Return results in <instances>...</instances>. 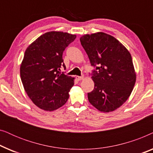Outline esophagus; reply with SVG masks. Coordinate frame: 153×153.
Masks as SVG:
<instances>
[{
	"label": "esophagus",
	"instance_id": "1",
	"mask_svg": "<svg viewBox=\"0 0 153 153\" xmlns=\"http://www.w3.org/2000/svg\"><path fill=\"white\" fill-rule=\"evenodd\" d=\"M76 78L78 79L79 81H81V80H82V79H83V78H84V77H83V76H76Z\"/></svg>",
	"mask_w": 153,
	"mask_h": 153
}]
</instances>
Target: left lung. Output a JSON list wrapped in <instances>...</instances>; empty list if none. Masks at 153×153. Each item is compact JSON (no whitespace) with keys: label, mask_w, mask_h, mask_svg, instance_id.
Returning a JSON list of instances; mask_svg holds the SVG:
<instances>
[{"label":"left lung","mask_w":153,"mask_h":153,"mask_svg":"<svg viewBox=\"0 0 153 153\" xmlns=\"http://www.w3.org/2000/svg\"><path fill=\"white\" fill-rule=\"evenodd\" d=\"M81 44L95 67L93 91L88 101L102 112H111L128 99L136 82L132 58L126 48L111 35L99 32L84 35Z\"/></svg>","instance_id":"obj_1"}]
</instances>
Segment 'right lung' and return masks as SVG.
<instances>
[{"label": "right lung", "instance_id": "obj_1", "mask_svg": "<svg viewBox=\"0 0 153 153\" xmlns=\"http://www.w3.org/2000/svg\"><path fill=\"white\" fill-rule=\"evenodd\" d=\"M76 35L51 31L28 46L20 67V75L27 95L37 107L47 111L66 103L74 78L60 73L65 68L62 53Z\"/></svg>", "mask_w": 153, "mask_h": 153}]
</instances>
